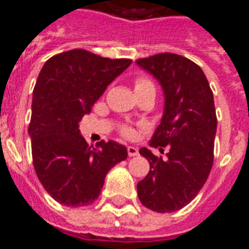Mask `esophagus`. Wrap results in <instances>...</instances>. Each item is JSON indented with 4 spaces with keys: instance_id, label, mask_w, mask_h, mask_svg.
<instances>
[{
    "instance_id": "1",
    "label": "esophagus",
    "mask_w": 249,
    "mask_h": 249,
    "mask_svg": "<svg viewBox=\"0 0 249 249\" xmlns=\"http://www.w3.org/2000/svg\"><path fill=\"white\" fill-rule=\"evenodd\" d=\"M128 154H129V157H136V156H139V149L136 146H128Z\"/></svg>"
}]
</instances>
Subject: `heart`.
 <instances>
[{
    "label": "heart",
    "mask_w": 249,
    "mask_h": 249,
    "mask_svg": "<svg viewBox=\"0 0 249 249\" xmlns=\"http://www.w3.org/2000/svg\"><path fill=\"white\" fill-rule=\"evenodd\" d=\"M150 86H153V83L146 78H139L136 79V82H134V88H136V91H137V89H142V88L145 87H150ZM133 133V129H132L130 126H124V128H123V134L126 136V137H132Z\"/></svg>",
    "instance_id": "heart-1"
}]
</instances>
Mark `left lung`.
Returning <instances> with one entry per match:
<instances>
[{
    "mask_svg": "<svg viewBox=\"0 0 249 249\" xmlns=\"http://www.w3.org/2000/svg\"><path fill=\"white\" fill-rule=\"evenodd\" d=\"M136 63L160 83L165 97L150 146L169 148L166 160L140 149L150 170L137 183V194L149 210L174 213L194 199L213 167L218 124L213 91L202 68L181 55L163 53Z\"/></svg>",
    "mask_w": 249,
    "mask_h": 249,
    "instance_id": "obj_1",
    "label": "left lung"
}]
</instances>
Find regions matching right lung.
<instances>
[{"label": "right lung", "mask_w": 249, "mask_h": 249, "mask_svg": "<svg viewBox=\"0 0 249 249\" xmlns=\"http://www.w3.org/2000/svg\"><path fill=\"white\" fill-rule=\"evenodd\" d=\"M130 63L76 49L50 58L40 70L29 125L33 163L45 190L60 204L93 203L107 173L128 157L124 145L112 140L88 145L79 123Z\"/></svg>", "instance_id": "1"}]
</instances>
